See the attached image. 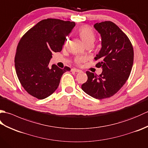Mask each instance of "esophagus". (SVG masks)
<instances>
[{"label": "esophagus", "mask_w": 148, "mask_h": 148, "mask_svg": "<svg viewBox=\"0 0 148 148\" xmlns=\"http://www.w3.org/2000/svg\"><path fill=\"white\" fill-rule=\"evenodd\" d=\"M71 71L72 72H81V71L79 70V69H72Z\"/></svg>", "instance_id": "obj_1"}]
</instances>
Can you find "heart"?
<instances>
[{"label": "heart", "mask_w": 148, "mask_h": 148, "mask_svg": "<svg viewBox=\"0 0 148 148\" xmlns=\"http://www.w3.org/2000/svg\"><path fill=\"white\" fill-rule=\"evenodd\" d=\"M77 33L85 45L89 43L93 44L95 39V34L93 29L87 25L80 27L77 30ZM84 60L85 58L83 56H77L74 58V62L77 65H79Z\"/></svg>", "instance_id": "heart-1"}]
</instances>
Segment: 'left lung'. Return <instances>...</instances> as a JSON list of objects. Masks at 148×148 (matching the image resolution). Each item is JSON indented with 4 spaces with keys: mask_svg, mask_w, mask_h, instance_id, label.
Instances as JSON below:
<instances>
[{
    "mask_svg": "<svg viewBox=\"0 0 148 148\" xmlns=\"http://www.w3.org/2000/svg\"><path fill=\"white\" fill-rule=\"evenodd\" d=\"M102 37V48L96 55L95 67L102 68L100 75L86 71L88 80L81 88L97 99L109 98L117 93L129 77L134 62V49L130 40L111 21L94 25Z\"/></svg>",
    "mask_w": 148,
    "mask_h": 148,
    "instance_id": "1",
    "label": "left lung"
}]
</instances>
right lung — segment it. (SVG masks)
Wrapping results in <instances>:
<instances>
[{"label":"right lung","mask_w":148,"mask_h":148,"mask_svg":"<svg viewBox=\"0 0 148 148\" xmlns=\"http://www.w3.org/2000/svg\"><path fill=\"white\" fill-rule=\"evenodd\" d=\"M74 21L48 18L38 22L22 36L17 46L14 65L18 79L26 92L38 99H44L55 92L64 72L53 65L49 67L53 53L62 51Z\"/></svg>","instance_id":"obj_1"}]
</instances>
